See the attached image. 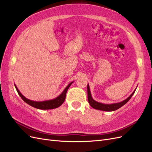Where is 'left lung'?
Instances as JSON below:
<instances>
[{"label":"left lung","mask_w":152,"mask_h":152,"mask_svg":"<svg viewBox=\"0 0 152 152\" xmlns=\"http://www.w3.org/2000/svg\"><path fill=\"white\" fill-rule=\"evenodd\" d=\"M87 98H88V102L89 104L94 109L102 110V111H106V112L115 111V110H117V109L122 107V106H124L126 103H127L129 102V100L131 98L132 95L134 94L135 91L136 89H135V90L133 91V93L129 96L127 99L122 101V102L120 103H113V104H104L102 103H99L98 102H96V101H95L94 99H93V98H92L89 84H87Z\"/></svg>","instance_id":"obj_1"}]
</instances>
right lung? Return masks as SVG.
<instances>
[{
    "label": "right lung",
    "instance_id": "add662e5",
    "mask_svg": "<svg viewBox=\"0 0 152 152\" xmlns=\"http://www.w3.org/2000/svg\"><path fill=\"white\" fill-rule=\"evenodd\" d=\"M73 82H70V83L66 86V88L64 89V91L62 92V93L60 95H59L57 98L53 99H50V100L42 101V102H35V101H32L29 99H27L20 93V91L18 90V87H16V86L15 84V86L16 87V89L18 92V94L20 96L21 99L27 104H28L29 105L31 106V107H33L36 108L37 109L50 110V109L56 108L59 107H60V106L63 103V102H65V99L66 98V92Z\"/></svg>",
    "mask_w": 152,
    "mask_h": 152
}]
</instances>
